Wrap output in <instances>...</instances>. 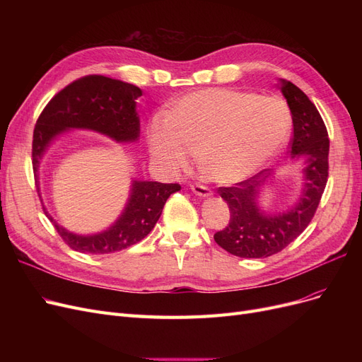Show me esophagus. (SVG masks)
Masks as SVG:
<instances>
[{
	"mask_svg": "<svg viewBox=\"0 0 362 362\" xmlns=\"http://www.w3.org/2000/svg\"><path fill=\"white\" fill-rule=\"evenodd\" d=\"M192 192L194 194L201 196V198H210V196L213 194V192L210 189L205 187V185H201V184H193L192 185Z\"/></svg>",
	"mask_w": 362,
	"mask_h": 362,
	"instance_id": "1",
	"label": "esophagus"
}]
</instances>
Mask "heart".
<instances>
[{"label":"heart","instance_id":"heart-1","mask_svg":"<svg viewBox=\"0 0 362 362\" xmlns=\"http://www.w3.org/2000/svg\"><path fill=\"white\" fill-rule=\"evenodd\" d=\"M291 112L276 96L205 87L173 100L168 115H156L146 129L152 158L181 170L199 154L211 180L235 184L275 160L291 134Z\"/></svg>","mask_w":362,"mask_h":362}]
</instances>
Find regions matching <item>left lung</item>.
Instances as JSON below:
<instances>
[{
    "instance_id": "obj_1",
    "label": "left lung",
    "mask_w": 362,
    "mask_h": 362,
    "mask_svg": "<svg viewBox=\"0 0 362 362\" xmlns=\"http://www.w3.org/2000/svg\"><path fill=\"white\" fill-rule=\"evenodd\" d=\"M278 89L291 112L290 156L303 163L302 189L296 202L282 213H269L259 204L273 170H262L233 187L218 189L231 218L225 229L214 234V240L240 258H266L294 242L310 225L326 187L329 139L323 119L298 86L279 78Z\"/></svg>"
}]
</instances>
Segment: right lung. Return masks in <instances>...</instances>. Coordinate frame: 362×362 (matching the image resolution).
I'll use <instances>...</instances> for the list:
<instances>
[{
	"label": "right lung",
	"instance_id": "right-lung-1",
	"mask_svg": "<svg viewBox=\"0 0 362 362\" xmlns=\"http://www.w3.org/2000/svg\"><path fill=\"white\" fill-rule=\"evenodd\" d=\"M140 96L141 89L137 86L103 75L84 76L54 96L39 116L33 134V169L37 187L40 161L54 140L64 133L87 129L117 144H136L140 137ZM178 190L180 184L133 180L122 213L107 229L95 234L72 233L45 213L74 250L95 255L113 254L145 238L158 222L169 196Z\"/></svg>",
	"mask_w": 362,
	"mask_h": 362
}]
</instances>
